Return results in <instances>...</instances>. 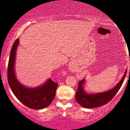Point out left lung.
<instances>
[{
  "mask_svg": "<svg viewBox=\"0 0 130 130\" xmlns=\"http://www.w3.org/2000/svg\"><path fill=\"white\" fill-rule=\"evenodd\" d=\"M126 72H127V70L125 71L124 75L122 77V79L118 83L117 85H116V86H115L111 90L106 91L102 93L87 94L83 89V86L85 83V79L79 80L75 96L77 102L80 106L86 108H98V107L107 104L109 101H111L114 97L115 95L120 89L125 80Z\"/></svg>",
  "mask_w": 130,
  "mask_h": 130,
  "instance_id": "8db88e82",
  "label": "left lung"
}]
</instances>
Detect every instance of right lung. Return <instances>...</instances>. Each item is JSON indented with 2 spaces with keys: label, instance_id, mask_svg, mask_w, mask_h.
<instances>
[{
  "label": "right lung",
  "instance_id": "1",
  "mask_svg": "<svg viewBox=\"0 0 130 130\" xmlns=\"http://www.w3.org/2000/svg\"><path fill=\"white\" fill-rule=\"evenodd\" d=\"M18 44L19 39L17 38L10 51L7 70L9 86L16 97L27 107L34 109L45 108L53 101L58 84L51 79L43 86L36 88H27L21 84L16 78L14 73L16 51Z\"/></svg>",
  "mask_w": 130,
  "mask_h": 130
}]
</instances>
